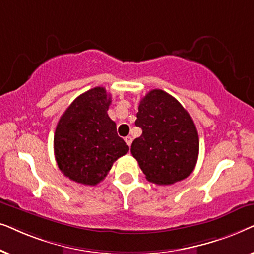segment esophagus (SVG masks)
Segmentation results:
<instances>
[{
	"label": "esophagus",
	"instance_id": "34e87169",
	"mask_svg": "<svg viewBox=\"0 0 254 254\" xmlns=\"http://www.w3.org/2000/svg\"><path fill=\"white\" fill-rule=\"evenodd\" d=\"M125 141H126V143L128 145H130L131 142H133V137H131V136H126V137H125Z\"/></svg>",
	"mask_w": 254,
	"mask_h": 254
}]
</instances>
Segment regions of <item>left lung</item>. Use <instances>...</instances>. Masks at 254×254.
Here are the masks:
<instances>
[{"mask_svg": "<svg viewBox=\"0 0 254 254\" xmlns=\"http://www.w3.org/2000/svg\"><path fill=\"white\" fill-rule=\"evenodd\" d=\"M136 117L142 135L130 152L147 180L171 185L187 178L199 156V136L189 112L168 92L155 89L141 99Z\"/></svg>", "mask_w": 254, "mask_h": 254, "instance_id": "left-lung-1", "label": "left lung"}]
</instances>
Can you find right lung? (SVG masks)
<instances>
[{
    "instance_id": "right-lung-1",
    "label": "right lung",
    "mask_w": 254,
    "mask_h": 254,
    "mask_svg": "<svg viewBox=\"0 0 254 254\" xmlns=\"http://www.w3.org/2000/svg\"><path fill=\"white\" fill-rule=\"evenodd\" d=\"M110 104L105 88L96 86L78 96L59 120L55 159L61 172L76 183L97 185L113 163L129 150L107 114Z\"/></svg>"
}]
</instances>
